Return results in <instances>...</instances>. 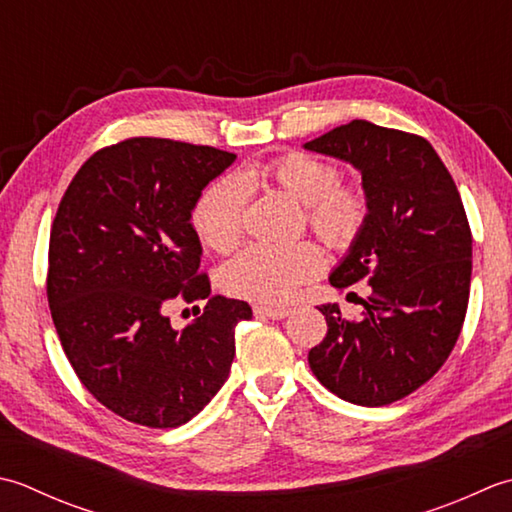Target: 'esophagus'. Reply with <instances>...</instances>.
Instances as JSON below:
<instances>
[{
  "label": "esophagus",
  "mask_w": 512,
  "mask_h": 512,
  "mask_svg": "<svg viewBox=\"0 0 512 512\" xmlns=\"http://www.w3.org/2000/svg\"><path fill=\"white\" fill-rule=\"evenodd\" d=\"M254 314L256 316H267V318H271V320H283V318H287L289 316V309H276V307H254Z\"/></svg>",
  "instance_id": "34e87169"
}]
</instances>
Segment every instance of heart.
I'll use <instances>...</instances> for the list:
<instances>
[{
  "mask_svg": "<svg viewBox=\"0 0 512 512\" xmlns=\"http://www.w3.org/2000/svg\"><path fill=\"white\" fill-rule=\"evenodd\" d=\"M267 179L305 205L311 229L331 247H349L367 221V196L356 185H340V174L318 156L291 152L271 161ZM249 176L227 174L205 187L192 212L201 241L214 252H229L241 241ZM325 258L307 241L291 245H249L227 260L221 285L227 294L265 305H283L302 283L316 278Z\"/></svg>",
  "mask_w": 512,
  "mask_h": 512,
  "instance_id": "heart-1",
  "label": "heart"
}]
</instances>
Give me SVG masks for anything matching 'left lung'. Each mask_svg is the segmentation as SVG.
I'll use <instances>...</instances> for the list:
<instances>
[{
  "label": "left lung",
  "mask_w": 512,
  "mask_h": 512,
  "mask_svg": "<svg viewBox=\"0 0 512 512\" xmlns=\"http://www.w3.org/2000/svg\"><path fill=\"white\" fill-rule=\"evenodd\" d=\"M302 148L356 168L369 205L329 283H367L371 296L360 320H344L336 302L318 307L327 336L309 367L351 404L402 400L440 371L464 325L473 238L460 192L429 141L371 121L353 119Z\"/></svg>",
  "instance_id": "left-lung-1"
}]
</instances>
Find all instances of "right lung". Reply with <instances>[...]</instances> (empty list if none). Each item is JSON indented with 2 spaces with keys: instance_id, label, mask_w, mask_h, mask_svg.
Here are the masks:
<instances>
[{
  "instance_id": "1",
  "label": "right lung",
  "mask_w": 512,
  "mask_h": 512,
  "mask_svg": "<svg viewBox=\"0 0 512 512\" xmlns=\"http://www.w3.org/2000/svg\"><path fill=\"white\" fill-rule=\"evenodd\" d=\"M236 154L137 137L81 165L48 249V305L61 347L95 398L134 424L176 429L232 367L245 300L214 296L185 329L168 311L210 296L192 212Z\"/></svg>"
}]
</instances>
